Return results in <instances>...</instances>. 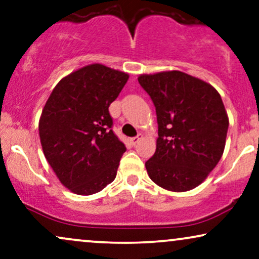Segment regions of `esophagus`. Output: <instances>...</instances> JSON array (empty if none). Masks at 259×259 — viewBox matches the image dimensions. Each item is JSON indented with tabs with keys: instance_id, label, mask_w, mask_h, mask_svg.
<instances>
[{
	"instance_id": "esophagus-1",
	"label": "esophagus",
	"mask_w": 259,
	"mask_h": 259,
	"mask_svg": "<svg viewBox=\"0 0 259 259\" xmlns=\"http://www.w3.org/2000/svg\"><path fill=\"white\" fill-rule=\"evenodd\" d=\"M141 139H142V137H141V136H137V137H133V138H131V139H130V142L132 143L133 145H136L137 143H138L139 141H141Z\"/></svg>"
}]
</instances>
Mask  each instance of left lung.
Here are the masks:
<instances>
[{
	"label": "left lung",
	"mask_w": 259,
	"mask_h": 259,
	"mask_svg": "<svg viewBox=\"0 0 259 259\" xmlns=\"http://www.w3.org/2000/svg\"><path fill=\"white\" fill-rule=\"evenodd\" d=\"M156 109V151L145 162L149 177L166 190L188 191L205 181L223 155L229 120L220 93L185 72L141 75Z\"/></svg>",
	"instance_id": "obj_1"
}]
</instances>
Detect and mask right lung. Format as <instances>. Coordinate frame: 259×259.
Here are the masks:
<instances>
[{"mask_svg":"<svg viewBox=\"0 0 259 259\" xmlns=\"http://www.w3.org/2000/svg\"><path fill=\"white\" fill-rule=\"evenodd\" d=\"M128 74L91 64L62 78L46 103L38 132L44 154L60 183L92 195L116 177L126 147L112 127L109 106Z\"/></svg>","mask_w":259,"mask_h":259,"instance_id":"1","label":"right lung"}]
</instances>
